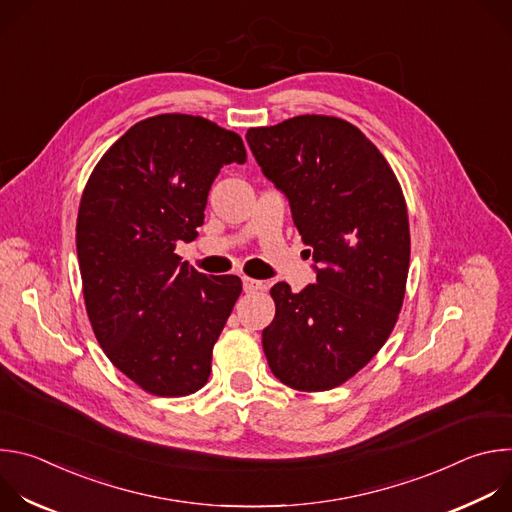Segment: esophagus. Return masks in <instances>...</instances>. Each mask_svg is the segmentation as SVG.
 <instances>
[{"label": "esophagus", "mask_w": 512, "mask_h": 512, "mask_svg": "<svg viewBox=\"0 0 512 512\" xmlns=\"http://www.w3.org/2000/svg\"><path fill=\"white\" fill-rule=\"evenodd\" d=\"M263 287H265L263 281H257L253 277H243V289L247 291V294H255V291H259Z\"/></svg>", "instance_id": "esophagus-1"}]
</instances>
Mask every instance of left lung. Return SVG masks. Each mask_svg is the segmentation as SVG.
I'll return each instance as SVG.
<instances>
[{
    "mask_svg": "<svg viewBox=\"0 0 512 512\" xmlns=\"http://www.w3.org/2000/svg\"><path fill=\"white\" fill-rule=\"evenodd\" d=\"M247 143L316 263V283L300 294L271 287L269 369L291 389H334L381 350L403 306L411 241L401 186L375 143L338 117L253 127Z\"/></svg>",
    "mask_w": 512,
    "mask_h": 512,
    "instance_id": "1",
    "label": "left lung"
}]
</instances>
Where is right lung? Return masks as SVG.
<instances>
[{
    "label": "right lung",
    "instance_id": "add662e5",
    "mask_svg": "<svg viewBox=\"0 0 512 512\" xmlns=\"http://www.w3.org/2000/svg\"><path fill=\"white\" fill-rule=\"evenodd\" d=\"M233 162H247L235 131L166 113L127 129L85 186L77 255L87 314L107 358L152 395L206 385L241 296L237 275L206 277L174 253L198 237L208 190Z\"/></svg>",
    "mask_w": 512,
    "mask_h": 512
}]
</instances>
